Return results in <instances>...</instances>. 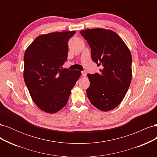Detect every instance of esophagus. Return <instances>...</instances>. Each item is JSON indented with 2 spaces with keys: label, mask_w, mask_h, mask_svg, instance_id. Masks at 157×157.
Instances as JSON below:
<instances>
[{
  "label": "esophagus",
  "mask_w": 157,
  "mask_h": 157,
  "mask_svg": "<svg viewBox=\"0 0 157 157\" xmlns=\"http://www.w3.org/2000/svg\"><path fill=\"white\" fill-rule=\"evenodd\" d=\"M81 73H82V75L83 76V77H86V73L85 72V71H82Z\"/></svg>",
  "instance_id": "1"
}]
</instances>
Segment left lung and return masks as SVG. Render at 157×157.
Instances as JSON below:
<instances>
[{
	"instance_id": "1",
	"label": "left lung",
	"mask_w": 157,
	"mask_h": 157,
	"mask_svg": "<svg viewBox=\"0 0 157 157\" xmlns=\"http://www.w3.org/2000/svg\"><path fill=\"white\" fill-rule=\"evenodd\" d=\"M91 48L92 59L100 73L88 74L90 101L99 110L109 111L122 102L132 80V55L121 38L113 31L95 28L80 31Z\"/></svg>"
}]
</instances>
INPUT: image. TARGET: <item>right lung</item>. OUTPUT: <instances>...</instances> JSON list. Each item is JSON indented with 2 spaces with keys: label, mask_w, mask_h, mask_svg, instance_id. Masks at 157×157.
<instances>
[{
  "label": "right lung",
  "mask_w": 157,
  "mask_h": 157,
  "mask_svg": "<svg viewBox=\"0 0 157 157\" xmlns=\"http://www.w3.org/2000/svg\"><path fill=\"white\" fill-rule=\"evenodd\" d=\"M75 33L40 35L25 50L23 78L33 101L46 113H55L65 107L81 75L79 71L61 67L67 61L68 40Z\"/></svg>",
  "instance_id": "obj_1"
}]
</instances>
